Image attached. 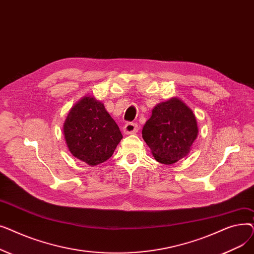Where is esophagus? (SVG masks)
I'll return each instance as SVG.
<instances>
[{
  "label": "esophagus",
  "mask_w": 254,
  "mask_h": 254,
  "mask_svg": "<svg viewBox=\"0 0 254 254\" xmlns=\"http://www.w3.org/2000/svg\"><path fill=\"white\" fill-rule=\"evenodd\" d=\"M139 127L137 124L134 123H127L124 126V132L126 135H130V134H136L138 131Z\"/></svg>",
  "instance_id": "obj_1"
}]
</instances>
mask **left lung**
<instances>
[{"label":"left lung","mask_w":254,"mask_h":254,"mask_svg":"<svg viewBox=\"0 0 254 254\" xmlns=\"http://www.w3.org/2000/svg\"><path fill=\"white\" fill-rule=\"evenodd\" d=\"M197 132L192 110L175 97L154 107L143 127L142 137L155 161L172 165L190 153Z\"/></svg>","instance_id":"1"}]
</instances>
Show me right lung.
<instances>
[{"instance_id":"right-lung-1","label":"right lung","mask_w":254,"mask_h":254,"mask_svg":"<svg viewBox=\"0 0 254 254\" xmlns=\"http://www.w3.org/2000/svg\"><path fill=\"white\" fill-rule=\"evenodd\" d=\"M63 131L71 154L91 167L109 159L123 139L104 104L91 96L83 97L72 107Z\"/></svg>"}]
</instances>
